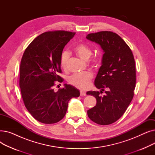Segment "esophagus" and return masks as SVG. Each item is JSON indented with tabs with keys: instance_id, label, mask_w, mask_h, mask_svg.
Instances as JSON below:
<instances>
[{
	"instance_id": "obj_1",
	"label": "esophagus",
	"mask_w": 155,
	"mask_h": 155,
	"mask_svg": "<svg viewBox=\"0 0 155 155\" xmlns=\"http://www.w3.org/2000/svg\"><path fill=\"white\" fill-rule=\"evenodd\" d=\"M80 96H85V95H86V93L85 92H84V91H82L80 92Z\"/></svg>"
}]
</instances>
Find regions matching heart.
<instances>
[{
    "instance_id": "heart-1",
    "label": "heart",
    "mask_w": 155,
    "mask_h": 155,
    "mask_svg": "<svg viewBox=\"0 0 155 155\" xmlns=\"http://www.w3.org/2000/svg\"><path fill=\"white\" fill-rule=\"evenodd\" d=\"M74 51L81 59L88 60L92 54V49L85 43H80L74 47ZM70 60V53L67 51H64L61 54L60 65L61 68L67 70ZM89 64L93 67H97L99 65L100 60L97 56H94L89 60ZM93 78V73L90 71H86L82 73H75L68 78V82L71 85L80 89H86Z\"/></svg>"
}]
</instances>
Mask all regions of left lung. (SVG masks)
<instances>
[{
	"label": "left lung",
	"instance_id": "left-lung-1",
	"mask_svg": "<svg viewBox=\"0 0 155 155\" xmlns=\"http://www.w3.org/2000/svg\"><path fill=\"white\" fill-rule=\"evenodd\" d=\"M87 39L100 45L104 50L102 66L95 80L99 91H89L97 104L88 110L87 114L94 123L108 125L123 116L134 97L136 87V66L129 46L118 35L112 31L88 34ZM104 91V96L100 94Z\"/></svg>",
	"mask_w": 155,
	"mask_h": 155
}]
</instances>
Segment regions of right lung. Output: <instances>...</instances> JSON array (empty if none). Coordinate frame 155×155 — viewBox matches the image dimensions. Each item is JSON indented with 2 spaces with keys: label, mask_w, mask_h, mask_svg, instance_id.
Wrapping results in <instances>:
<instances>
[{
  "label": "right lung",
  "mask_w": 155,
  "mask_h": 155,
  "mask_svg": "<svg viewBox=\"0 0 155 155\" xmlns=\"http://www.w3.org/2000/svg\"><path fill=\"white\" fill-rule=\"evenodd\" d=\"M75 32L66 31L45 32L36 37L22 55L19 87L24 105L35 119L54 124L66 114L68 101L78 97L79 91L70 85L54 91L56 82L63 79L60 57L63 50Z\"/></svg>",
  "instance_id": "obj_1"
}]
</instances>
